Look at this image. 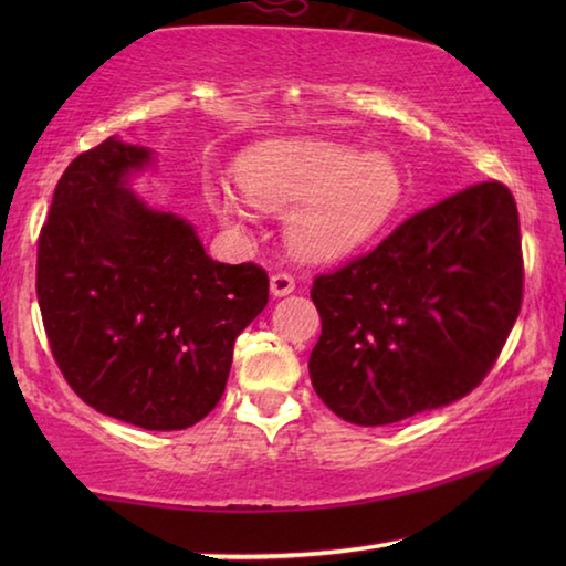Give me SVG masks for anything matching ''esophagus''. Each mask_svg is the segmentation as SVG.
I'll use <instances>...</instances> for the list:
<instances>
[{
	"instance_id": "34e87169",
	"label": "esophagus",
	"mask_w": 566,
	"mask_h": 566,
	"mask_svg": "<svg viewBox=\"0 0 566 566\" xmlns=\"http://www.w3.org/2000/svg\"><path fill=\"white\" fill-rule=\"evenodd\" d=\"M296 289V281H293V275L289 273H275L270 275V293L273 296H289Z\"/></svg>"
}]
</instances>
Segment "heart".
<instances>
[{
    "instance_id": "obj_1",
    "label": "heart",
    "mask_w": 566,
    "mask_h": 566,
    "mask_svg": "<svg viewBox=\"0 0 566 566\" xmlns=\"http://www.w3.org/2000/svg\"><path fill=\"white\" fill-rule=\"evenodd\" d=\"M237 182L250 203L289 211L285 234L301 258L329 262L381 234L405 203V177L386 154L314 138L270 142L247 151ZM208 206L221 221L239 227L247 211L223 185H208Z\"/></svg>"
}]
</instances>
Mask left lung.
<instances>
[{
    "label": "left lung",
    "mask_w": 566,
    "mask_h": 566,
    "mask_svg": "<svg viewBox=\"0 0 566 566\" xmlns=\"http://www.w3.org/2000/svg\"><path fill=\"white\" fill-rule=\"evenodd\" d=\"M308 358L332 412L374 428L451 405L497 363L523 304L521 221L497 180L401 221L376 250L314 277Z\"/></svg>",
    "instance_id": "obj_1"
}]
</instances>
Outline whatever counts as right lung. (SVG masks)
I'll use <instances>...</instances> for the list:
<instances>
[{"label":"right lung","instance_id":"add662e5","mask_svg":"<svg viewBox=\"0 0 566 566\" xmlns=\"http://www.w3.org/2000/svg\"><path fill=\"white\" fill-rule=\"evenodd\" d=\"M144 146L105 138L53 190L35 293L53 360L92 409L182 430L219 405L234 343L268 306V273L223 265L196 229L126 188Z\"/></svg>","mask_w":566,"mask_h":566}]
</instances>
